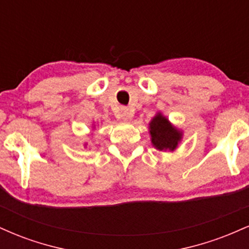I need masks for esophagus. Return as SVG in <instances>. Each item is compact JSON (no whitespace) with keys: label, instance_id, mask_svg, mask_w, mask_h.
<instances>
[{"label":"esophagus","instance_id":"1","mask_svg":"<svg viewBox=\"0 0 249 249\" xmlns=\"http://www.w3.org/2000/svg\"><path fill=\"white\" fill-rule=\"evenodd\" d=\"M117 117H118L119 119H122V121L127 122L128 119L131 118L130 112H128V108L121 107V110H119V112H118V115H117Z\"/></svg>","mask_w":249,"mask_h":249}]
</instances>
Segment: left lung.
Returning a JSON list of instances; mask_svg holds the SVG:
<instances>
[{"mask_svg":"<svg viewBox=\"0 0 249 249\" xmlns=\"http://www.w3.org/2000/svg\"><path fill=\"white\" fill-rule=\"evenodd\" d=\"M148 133L151 137V144L158 151H170L173 152L182 141L184 132L168 121L161 112H157L156 116L148 123Z\"/></svg>","mask_w":249,"mask_h":249,"instance_id":"left-lung-1","label":"left lung"}]
</instances>
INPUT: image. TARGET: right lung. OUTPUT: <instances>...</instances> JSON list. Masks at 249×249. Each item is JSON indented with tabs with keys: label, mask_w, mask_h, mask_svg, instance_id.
Returning <instances> with one entry per match:
<instances>
[{
	"label": "right lung",
	"mask_w": 249,
	"mask_h": 249,
	"mask_svg": "<svg viewBox=\"0 0 249 249\" xmlns=\"http://www.w3.org/2000/svg\"><path fill=\"white\" fill-rule=\"evenodd\" d=\"M92 126H93V128H96V124H95V123H93V124H92ZM84 146H87V144H84Z\"/></svg>",
	"instance_id": "1"
}]
</instances>
